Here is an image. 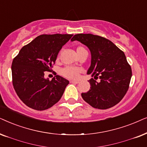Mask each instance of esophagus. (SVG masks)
<instances>
[{"instance_id":"obj_1","label":"esophagus","mask_w":147,"mask_h":147,"mask_svg":"<svg viewBox=\"0 0 147 147\" xmlns=\"http://www.w3.org/2000/svg\"><path fill=\"white\" fill-rule=\"evenodd\" d=\"M70 82L71 83H75V84H78L79 83V81H70Z\"/></svg>"}]
</instances>
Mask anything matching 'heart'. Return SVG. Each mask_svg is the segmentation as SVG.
<instances>
[{"label": "heart", "instance_id": "heart-1", "mask_svg": "<svg viewBox=\"0 0 147 147\" xmlns=\"http://www.w3.org/2000/svg\"><path fill=\"white\" fill-rule=\"evenodd\" d=\"M85 50L83 47L79 46L77 48V54L79 53L82 50ZM81 72V69L78 67L75 66H66L64 68H62L61 70V74L64 77L68 78L70 79H76L79 77V72Z\"/></svg>", "mask_w": 147, "mask_h": 147}]
</instances>
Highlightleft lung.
I'll return each mask as SVG.
<instances>
[{"label":"left lung","mask_w":147,"mask_h":147,"mask_svg":"<svg viewBox=\"0 0 147 147\" xmlns=\"http://www.w3.org/2000/svg\"><path fill=\"white\" fill-rule=\"evenodd\" d=\"M75 40L89 49L91 62L87 75L95 79L89 80L91 87L81 93L83 99L94 108L106 109L116 105L126 95L132 77L124 53L110 40L99 36L79 34L71 39Z\"/></svg>","instance_id":"obj_1"}]
</instances>
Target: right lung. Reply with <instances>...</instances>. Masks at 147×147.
<instances>
[{
    "mask_svg": "<svg viewBox=\"0 0 147 147\" xmlns=\"http://www.w3.org/2000/svg\"><path fill=\"white\" fill-rule=\"evenodd\" d=\"M72 34H44L25 45L13 60V87L27 106L36 110L50 108L63 95L69 81L59 75L51 81L44 78L50 72L62 47Z\"/></svg>",
    "mask_w": 147,
    "mask_h": 147,
    "instance_id": "add662e5",
    "label": "right lung"
}]
</instances>
